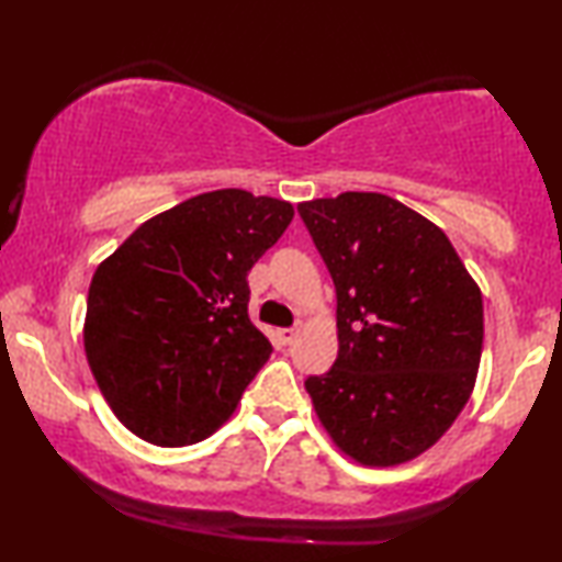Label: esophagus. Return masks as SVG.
<instances>
[{
    "label": "esophagus",
    "instance_id": "1",
    "mask_svg": "<svg viewBox=\"0 0 562 562\" xmlns=\"http://www.w3.org/2000/svg\"><path fill=\"white\" fill-rule=\"evenodd\" d=\"M296 335H299V329H279V340H281V345H291L296 340Z\"/></svg>",
    "mask_w": 562,
    "mask_h": 562
}]
</instances>
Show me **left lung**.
I'll return each instance as SVG.
<instances>
[{"instance_id":"left-lung-1","label":"left lung","mask_w":562,"mask_h":562,"mask_svg":"<svg viewBox=\"0 0 562 562\" xmlns=\"http://www.w3.org/2000/svg\"><path fill=\"white\" fill-rule=\"evenodd\" d=\"M296 210L337 296V360L304 381L317 417L358 463H406L471 396L481 289L448 235L386 194L345 191Z\"/></svg>"}]
</instances>
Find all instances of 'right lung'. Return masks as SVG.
<instances>
[{
  "label": "right lung",
  "mask_w": 562,
  "mask_h": 562,
  "mask_svg": "<svg viewBox=\"0 0 562 562\" xmlns=\"http://www.w3.org/2000/svg\"><path fill=\"white\" fill-rule=\"evenodd\" d=\"M291 217L281 199L206 191L143 222L97 268L83 348L130 432L176 448L235 412L273 352L248 317V273Z\"/></svg>",
  "instance_id": "obj_1"
}]
</instances>
